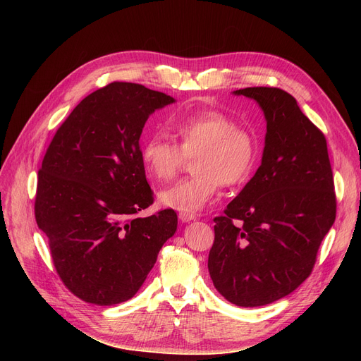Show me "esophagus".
Segmentation results:
<instances>
[{"instance_id":"34e87169","label":"esophagus","mask_w":361,"mask_h":361,"mask_svg":"<svg viewBox=\"0 0 361 361\" xmlns=\"http://www.w3.org/2000/svg\"><path fill=\"white\" fill-rule=\"evenodd\" d=\"M178 218H180L183 222H190V221L196 219V218H197V215H196V214H193V212H180Z\"/></svg>"}]
</instances>
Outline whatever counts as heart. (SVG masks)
Instances as JSON below:
<instances>
[{"instance_id":"1","label":"heart","mask_w":361,"mask_h":361,"mask_svg":"<svg viewBox=\"0 0 361 361\" xmlns=\"http://www.w3.org/2000/svg\"><path fill=\"white\" fill-rule=\"evenodd\" d=\"M178 146L164 136L147 137L140 149L146 174L159 183L173 180L185 158L193 174L159 193V202L181 212H196L216 196L219 185L240 184L256 161L257 140L224 112L207 109L171 120Z\"/></svg>"}]
</instances>
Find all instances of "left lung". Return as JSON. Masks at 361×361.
Masks as SVG:
<instances>
[{
  "instance_id": "8db88e82",
  "label": "left lung",
  "mask_w": 361,
  "mask_h": 361,
  "mask_svg": "<svg viewBox=\"0 0 361 361\" xmlns=\"http://www.w3.org/2000/svg\"><path fill=\"white\" fill-rule=\"evenodd\" d=\"M267 118L262 164L214 218L207 259L215 288L235 306L257 307L293 293L313 271L336 216L325 135L279 87L234 92Z\"/></svg>"
}]
</instances>
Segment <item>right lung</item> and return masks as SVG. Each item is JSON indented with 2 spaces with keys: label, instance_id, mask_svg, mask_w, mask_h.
<instances>
[{
  "label": "right lung",
  "instance_id": "1",
  "mask_svg": "<svg viewBox=\"0 0 361 361\" xmlns=\"http://www.w3.org/2000/svg\"><path fill=\"white\" fill-rule=\"evenodd\" d=\"M173 102L143 85L112 82L71 111L47 149L36 224L60 279L86 302L131 298L177 230L174 209L137 216L154 203L140 161L142 130L152 112Z\"/></svg>",
  "mask_w": 361,
  "mask_h": 361
}]
</instances>
